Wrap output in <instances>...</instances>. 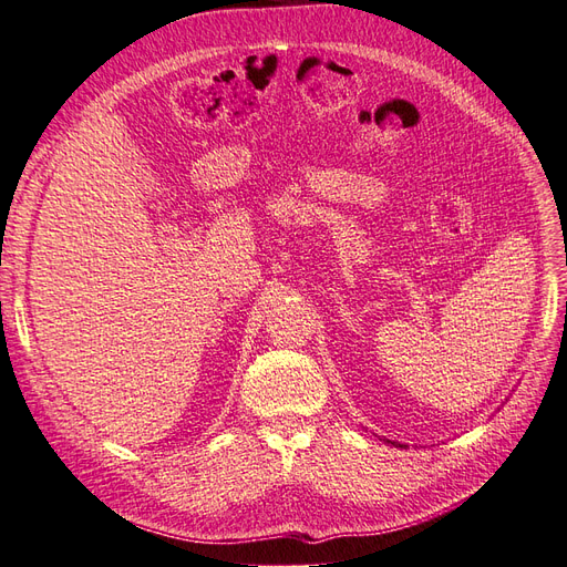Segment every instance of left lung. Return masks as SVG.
I'll return each mask as SVG.
<instances>
[{"mask_svg":"<svg viewBox=\"0 0 567 567\" xmlns=\"http://www.w3.org/2000/svg\"><path fill=\"white\" fill-rule=\"evenodd\" d=\"M388 444H394V447H398V442H392V440H385Z\"/></svg>","mask_w":567,"mask_h":567,"instance_id":"1","label":"left lung"}]
</instances>
